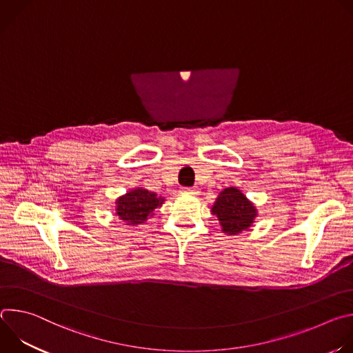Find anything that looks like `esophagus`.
I'll return each instance as SVG.
<instances>
[{"label":"esophagus","instance_id":"esophagus-1","mask_svg":"<svg viewBox=\"0 0 353 353\" xmlns=\"http://www.w3.org/2000/svg\"><path fill=\"white\" fill-rule=\"evenodd\" d=\"M181 192H184V194H191V195H196V194L199 192V188H198L196 185H194V187H183V188H181Z\"/></svg>","mask_w":353,"mask_h":353}]
</instances>
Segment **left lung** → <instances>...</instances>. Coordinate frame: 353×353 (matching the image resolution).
<instances>
[{
  "label": "left lung",
  "mask_w": 353,
  "mask_h": 353,
  "mask_svg": "<svg viewBox=\"0 0 353 353\" xmlns=\"http://www.w3.org/2000/svg\"><path fill=\"white\" fill-rule=\"evenodd\" d=\"M212 214L218 216L225 233L237 234L253 225L254 218L257 216V210L240 190L229 187L216 198Z\"/></svg>",
  "instance_id": "1"
}]
</instances>
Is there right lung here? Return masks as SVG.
<instances>
[{
	"label": "right lung",
	"instance_id": "add662e5",
	"mask_svg": "<svg viewBox=\"0 0 353 353\" xmlns=\"http://www.w3.org/2000/svg\"><path fill=\"white\" fill-rule=\"evenodd\" d=\"M163 204V198L145 188H135L116 201V214L127 225H138L154 215V210Z\"/></svg>",
	"mask_w": 353,
	"mask_h": 353
}]
</instances>
